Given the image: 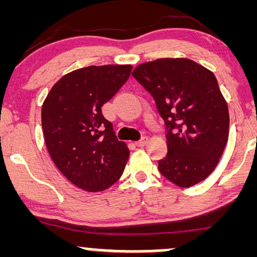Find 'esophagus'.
<instances>
[{
	"label": "esophagus",
	"mask_w": 257,
	"mask_h": 257,
	"mask_svg": "<svg viewBox=\"0 0 257 257\" xmlns=\"http://www.w3.org/2000/svg\"><path fill=\"white\" fill-rule=\"evenodd\" d=\"M147 143H149V139H147V138H143V139H141V140L137 141V146H138V147H144V146L146 145Z\"/></svg>",
	"instance_id": "34e87169"
}]
</instances>
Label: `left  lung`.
Masks as SVG:
<instances>
[{
    "mask_svg": "<svg viewBox=\"0 0 257 257\" xmlns=\"http://www.w3.org/2000/svg\"><path fill=\"white\" fill-rule=\"evenodd\" d=\"M133 77L155 99L169 129L164 178L191 187L208 178L228 140V106L210 70L187 58H163L138 65ZM176 132L172 133V129Z\"/></svg>",
    "mask_w": 257,
    "mask_h": 257,
    "instance_id": "8db88e82",
    "label": "left lung"
}]
</instances>
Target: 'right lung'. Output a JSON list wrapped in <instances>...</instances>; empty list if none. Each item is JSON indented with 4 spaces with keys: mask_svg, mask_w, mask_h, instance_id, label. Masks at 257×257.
Here are the masks:
<instances>
[{
    "mask_svg": "<svg viewBox=\"0 0 257 257\" xmlns=\"http://www.w3.org/2000/svg\"><path fill=\"white\" fill-rule=\"evenodd\" d=\"M132 65L87 66L66 73L42 105L44 141L60 173L87 192L107 190L122 176L129 158L101 106L131 76Z\"/></svg>",
    "mask_w": 257,
    "mask_h": 257,
    "instance_id": "1",
    "label": "right lung"
}]
</instances>
